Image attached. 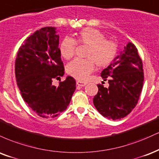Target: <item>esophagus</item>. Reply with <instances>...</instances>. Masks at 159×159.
I'll list each match as a JSON object with an SVG mask.
<instances>
[{
  "label": "esophagus",
  "mask_w": 159,
  "mask_h": 159,
  "mask_svg": "<svg viewBox=\"0 0 159 159\" xmlns=\"http://www.w3.org/2000/svg\"><path fill=\"white\" fill-rule=\"evenodd\" d=\"M86 84H87V83H85V82L80 81V80H77V81H76V85H79V86H81V87L85 86V85H86Z\"/></svg>",
  "instance_id": "1"
}]
</instances>
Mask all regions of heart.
Wrapping results in <instances>:
<instances>
[{"mask_svg":"<svg viewBox=\"0 0 159 159\" xmlns=\"http://www.w3.org/2000/svg\"><path fill=\"white\" fill-rule=\"evenodd\" d=\"M76 43L86 44V59H74L67 65V73L80 80L88 77L95 68V63L99 68H106L115 60L117 53V45L115 42L106 39V35L94 28H85L76 35V40L65 37L59 46L61 57L70 59L75 53Z\"/></svg>","mask_w":159,"mask_h":159,"instance_id":"1","label":"heart"}]
</instances>
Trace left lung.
Masks as SVG:
<instances>
[{
    "instance_id": "left-lung-1",
    "label": "left lung",
    "mask_w": 159,
    "mask_h": 159,
    "mask_svg": "<svg viewBox=\"0 0 159 159\" xmlns=\"http://www.w3.org/2000/svg\"><path fill=\"white\" fill-rule=\"evenodd\" d=\"M109 80V88L99 84L98 92L93 99L97 110L103 117L113 120L128 115L137 105L142 90L143 70L138 49L131 42L124 51L101 73Z\"/></svg>"
}]
</instances>
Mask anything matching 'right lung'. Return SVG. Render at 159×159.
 Here are the masks:
<instances>
[{
	"mask_svg": "<svg viewBox=\"0 0 159 159\" xmlns=\"http://www.w3.org/2000/svg\"><path fill=\"white\" fill-rule=\"evenodd\" d=\"M59 30L46 27L27 38L18 49L15 73L22 98L39 116L52 118L67 109L76 90L72 76L52 84L65 74L59 49Z\"/></svg>",
	"mask_w": 159,
	"mask_h": 159,
	"instance_id": "add662e5",
	"label": "right lung"
}]
</instances>
